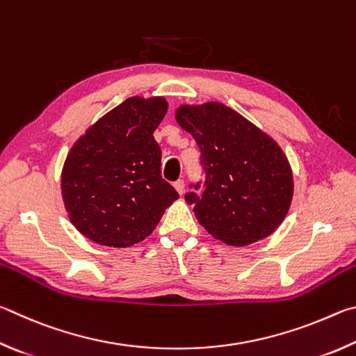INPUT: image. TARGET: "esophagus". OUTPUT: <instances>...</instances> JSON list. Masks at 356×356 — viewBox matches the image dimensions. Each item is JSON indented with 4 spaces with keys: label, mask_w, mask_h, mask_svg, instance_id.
<instances>
[{
    "label": "esophagus",
    "mask_w": 356,
    "mask_h": 356,
    "mask_svg": "<svg viewBox=\"0 0 356 356\" xmlns=\"http://www.w3.org/2000/svg\"><path fill=\"white\" fill-rule=\"evenodd\" d=\"M173 186H175V189L178 191V194H184V188H186V184H184V179H177V181L173 183Z\"/></svg>",
    "instance_id": "obj_1"
}]
</instances>
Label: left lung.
<instances>
[{
    "label": "left lung",
    "mask_w": 356,
    "mask_h": 356,
    "mask_svg": "<svg viewBox=\"0 0 356 356\" xmlns=\"http://www.w3.org/2000/svg\"><path fill=\"white\" fill-rule=\"evenodd\" d=\"M179 127L200 148L204 178L186 202L200 225L229 245H247L278 228L292 200V172L278 143L222 103L181 106Z\"/></svg>",
    "instance_id": "left-lung-1"
}]
</instances>
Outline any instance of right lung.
<instances>
[{
    "mask_svg": "<svg viewBox=\"0 0 356 356\" xmlns=\"http://www.w3.org/2000/svg\"><path fill=\"white\" fill-rule=\"evenodd\" d=\"M167 112L164 98L133 97L92 124L62 170V197L86 238L108 247L145 239L179 197L161 175L153 133Z\"/></svg>",
    "mask_w": 356,
    "mask_h": 356,
    "instance_id": "add662e5",
    "label": "right lung"
}]
</instances>
